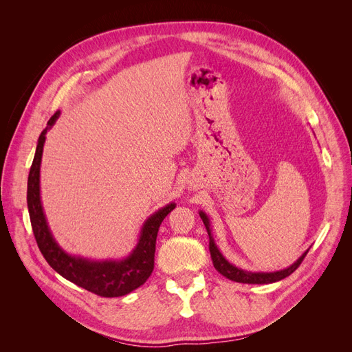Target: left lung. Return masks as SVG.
I'll list each match as a JSON object with an SVG mask.
<instances>
[{
	"instance_id": "obj_1",
	"label": "left lung",
	"mask_w": 352,
	"mask_h": 352,
	"mask_svg": "<svg viewBox=\"0 0 352 352\" xmlns=\"http://www.w3.org/2000/svg\"><path fill=\"white\" fill-rule=\"evenodd\" d=\"M199 217L204 221V226L208 232V238H210V254H211V260L212 264H214L216 270L225 276L226 279L233 280V282H239V283H251V285H267V283H274V282H279L287 276L292 274L298 267H300V264L302 263L304 257L307 255L308 250L301 255L300 258H298L294 264H291L289 267H286L283 270H278V272H248V270H243L236 267V265H233L232 263H229L225 257H223V254L220 252V250L217 248V245L214 242V238L211 235V229H210V219L206 214L204 211H199Z\"/></svg>"
}]
</instances>
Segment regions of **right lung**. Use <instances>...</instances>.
<instances>
[{
	"instance_id": "add662e5",
	"label": "right lung",
	"mask_w": 352,
	"mask_h": 352,
	"mask_svg": "<svg viewBox=\"0 0 352 352\" xmlns=\"http://www.w3.org/2000/svg\"><path fill=\"white\" fill-rule=\"evenodd\" d=\"M58 116L60 111L51 117L45 129L41 132L34 162H32L28 177V208L32 230H34L36 243L44 258L63 278L100 296H123L144 285L151 276L154 270V254L158 228L168 212L176 207V204L170 202V204L157 210L154 214L144 221L135 248L127 257L122 260L100 261L66 252L57 243L50 230L44 207H42L41 202L39 185V172L45 135L52 124L56 123Z\"/></svg>"
}]
</instances>
